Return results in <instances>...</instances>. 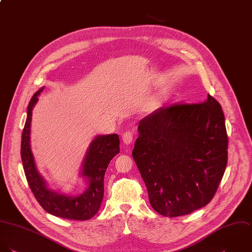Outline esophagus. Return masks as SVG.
Wrapping results in <instances>:
<instances>
[{"mask_svg":"<svg viewBox=\"0 0 252 252\" xmlns=\"http://www.w3.org/2000/svg\"><path fill=\"white\" fill-rule=\"evenodd\" d=\"M123 141L125 144L129 145L132 142V132L129 130H126L123 133Z\"/></svg>","mask_w":252,"mask_h":252,"instance_id":"esophagus-1","label":"esophagus"}]
</instances>
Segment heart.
<instances>
[{
  "label": "heart",
  "instance_id": "heart-1",
  "mask_svg": "<svg viewBox=\"0 0 252 252\" xmlns=\"http://www.w3.org/2000/svg\"><path fill=\"white\" fill-rule=\"evenodd\" d=\"M156 103H157V104H155V105H158V103H159V102H156Z\"/></svg>",
  "mask_w": 252,
  "mask_h": 252
}]
</instances>
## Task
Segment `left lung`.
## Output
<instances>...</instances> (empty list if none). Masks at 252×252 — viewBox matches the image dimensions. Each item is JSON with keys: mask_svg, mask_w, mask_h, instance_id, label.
Wrapping results in <instances>:
<instances>
[{"mask_svg": "<svg viewBox=\"0 0 252 252\" xmlns=\"http://www.w3.org/2000/svg\"><path fill=\"white\" fill-rule=\"evenodd\" d=\"M132 157L152 208L179 217L206 206L228 163L221 105L210 95L199 104L163 107L143 118Z\"/></svg>", "mask_w": 252, "mask_h": 252, "instance_id": "1", "label": "left lung"}]
</instances>
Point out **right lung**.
Returning a JSON list of instances; mask_svg holds the SVG:
<instances>
[{"mask_svg": "<svg viewBox=\"0 0 252 252\" xmlns=\"http://www.w3.org/2000/svg\"><path fill=\"white\" fill-rule=\"evenodd\" d=\"M44 88V86L41 87L28 104L21 136L20 154L26 180L35 198L48 213L64 219L89 220L100 209L104 195L106 170L111 160L120 153L119 136L116 133L97 135L91 141L81 164L80 176L88 183V188L83 193L71 196L49 189L46 180L37 170L30 144L32 111Z\"/></svg>", "mask_w": 252, "mask_h": 252, "instance_id": "1", "label": "right lung"}]
</instances>
